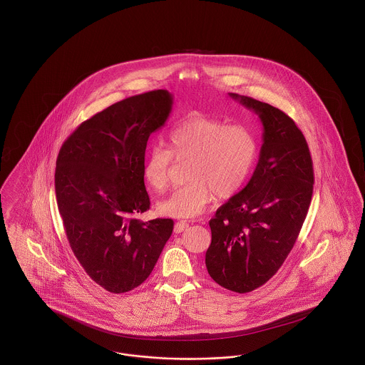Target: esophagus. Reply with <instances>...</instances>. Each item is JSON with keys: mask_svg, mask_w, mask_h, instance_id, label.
<instances>
[{"mask_svg": "<svg viewBox=\"0 0 365 365\" xmlns=\"http://www.w3.org/2000/svg\"><path fill=\"white\" fill-rule=\"evenodd\" d=\"M189 227V223L187 222H178V223H175L174 231L176 234H179V232H183L186 228Z\"/></svg>", "mask_w": 365, "mask_h": 365, "instance_id": "1", "label": "esophagus"}]
</instances>
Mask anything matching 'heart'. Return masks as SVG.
I'll list each match as a JSON object with an SVG mask.
<instances>
[{"label": "heart", "mask_w": 365, "mask_h": 365, "mask_svg": "<svg viewBox=\"0 0 365 365\" xmlns=\"http://www.w3.org/2000/svg\"><path fill=\"white\" fill-rule=\"evenodd\" d=\"M168 150L155 146L145 156L142 176L153 190L168 185L171 156L189 158L186 185L158 202L163 215L194 219L208 208L213 195L230 198L241 190L252 171L257 143L249 128L208 118H190L179 123L167 138Z\"/></svg>", "instance_id": "b5f03b06"}]
</instances>
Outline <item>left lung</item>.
Instances as JSON below:
<instances>
[{"mask_svg": "<svg viewBox=\"0 0 365 365\" xmlns=\"http://www.w3.org/2000/svg\"><path fill=\"white\" fill-rule=\"evenodd\" d=\"M228 96L259 115L262 145L247 185L209 222L205 264L217 284L242 294L272 278L293 249L314 179L308 143L292 118L255 98Z\"/></svg>", "mask_w": 365, "mask_h": 365, "instance_id": "left-lung-1", "label": "left lung"}]
</instances>
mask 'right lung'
Returning a JSON list of instances; mask_svg holds the SVG:
<instances>
[{"label": "right lung", "instance_id": "right-lung-1", "mask_svg": "<svg viewBox=\"0 0 365 365\" xmlns=\"http://www.w3.org/2000/svg\"><path fill=\"white\" fill-rule=\"evenodd\" d=\"M174 98L153 90L125 98L82 123L56 161V198L75 257L106 292L127 293L153 271L171 219L139 220L150 207L142 164L152 133Z\"/></svg>", "mask_w": 365, "mask_h": 365}]
</instances>
